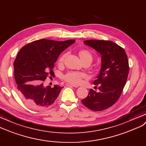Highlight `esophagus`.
<instances>
[{
  "mask_svg": "<svg viewBox=\"0 0 146 146\" xmlns=\"http://www.w3.org/2000/svg\"><path fill=\"white\" fill-rule=\"evenodd\" d=\"M66 85L68 86H73L74 88H78V86L75 85V84H69V83H68V84H66Z\"/></svg>",
  "mask_w": 146,
  "mask_h": 146,
  "instance_id": "34e87169",
  "label": "esophagus"
}]
</instances>
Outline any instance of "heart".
<instances>
[{
    "label": "heart",
    "mask_w": 146,
    "mask_h": 146,
    "mask_svg": "<svg viewBox=\"0 0 146 146\" xmlns=\"http://www.w3.org/2000/svg\"><path fill=\"white\" fill-rule=\"evenodd\" d=\"M78 55L81 62L83 63H88L90 64L93 59V56L90 52L88 50H80L78 52ZM66 57V54H63L58 59V64L62 65ZM86 77L85 74L83 73L78 72H68L63 76V79L70 83L78 84L82 81V80Z\"/></svg>",
    "instance_id": "heart-1"
}]
</instances>
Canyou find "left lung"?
<instances>
[{"instance_id":"8db88e82","label":"left lung","mask_w":146,"mask_h":146,"mask_svg":"<svg viewBox=\"0 0 146 146\" xmlns=\"http://www.w3.org/2000/svg\"><path fill=\"white\" fill-rule=\"evenodd\" d=\"M83 42L99 52L102 65L93 82L98 85L99 91L91 89L81 102L93 111H102L113 106L121 94L129 73L128 57L125 50L111 41L88 40Z\"/></svg>"}]
</instances>
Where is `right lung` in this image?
<instances>
[{
	"label": "right lung",
	"mask_w": 146,
	"mask_h": 146,
	"mask_svg": "<svg viewBox=\"0 0 146 146\" xmlns=\"http://www.w3.org/2000/svg\"><path fill=\"white\" fill-rule=\"evenodd\" d=\"M74 42L73 39L57 41L42 39L21 48L14 61V74L18 95L26 105L40 110L55 102L63 87H44L43 81L48 75L54 76V63L62 52Z\"/></svg>",
	"instance_id": "add662e5"
}]
</instances>
